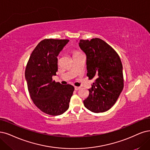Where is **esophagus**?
<instances>
[{
	"instance_id": "34e87169",
	"label": "esophagus",
	"mask_w": 150,
	"mask_h": 150,
	"mask_svg": "<svg viewBox=\"0 0 150 150\" xmlns=\"http://www.w3.org/2000/svg\"><path fill=\"white\" fill-rule=\"evenodd\" d=\"M74 88H75V90H78L80 89V87H79V86H75Z\"/></svg>"
}]
</instances>
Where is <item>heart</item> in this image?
I'll use <instances>...</instances> for the list:
<instances>
[{
  "label": "heart",
  "mask_w": 150,
  "mask_h": 150,
  "mask_svg": "<svg viewBox=\"0 0 150 150\" xmlns=\"http://www.w3.org/2000/svg\"><path fill=\"white\" fill-rule=\"evenodd\" d=\"M76 52H75V53H76Z\"/></svg>",
  "instance_id": "obj_1"
}]
</instances>
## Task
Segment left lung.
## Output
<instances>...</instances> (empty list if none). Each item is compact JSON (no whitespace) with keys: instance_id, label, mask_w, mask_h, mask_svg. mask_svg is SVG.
I'll return each instance as SVG.
<instances>
[{"instance_id":"1","label":"left lung","mask_w":150,"mask_h":150,"mask_svg":"<svg viewBox=\"0 0 150 150\" xmlns=\"http://www.w3.org/2000/svg\"><path fill=\"white\" fill-rule=\"evenodd\" d=\"M79 46L86 55V75L90 80L95 79L84 106L95 113L106 112L114 106L124 88L119 55L99 38L81 40Z\"/></svg>"}]
</instances>
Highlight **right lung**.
<instances>
[{"label": "right lung", "mask_w": 150, "mask_h": 150, "mask_svg": "<svg viewBox=\"0 0 150 150\" xmlns=\"http://www.w3.org/2000/svg\"><path fill=\"white\" fill-rule=\"evenodd\" d=\"M69 40L44 39L32 52L25 69V79L32 101L42 112L62 114L69 108L74 87L52 80L58 70L57 55Z\"/></svg>", "instance_id": "add662e5"}]
</instances>
